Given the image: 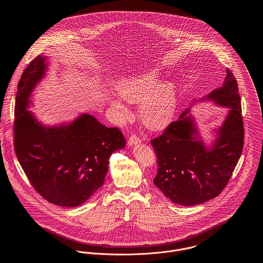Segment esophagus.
<instances>
[{"label":"esophagus","mask_w":263,"mask_h":263,"mask_svg":"<svg viewBox=\"0 0 263 263\" xmlns=\"http://www.w3.org/2000/svg\"><path fill=\"white\" fill-rule=\"evenodd\" d=\"M139 143H141V140H140V138H138L136 135H131V136L129 137L128 145H129L130 147H133V146L137 145Z\"/></svg>","instance_id":"1"}]
</instances>
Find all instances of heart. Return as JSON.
Masks as SVG:
<instances>
[{"label":"heart","mask_w":263,"mask_h":263,"mask_svg":"<svg viewBox=\"0 0 263 263\" xmlns=\"http://www.w3.org/2000/svg\"><path fill=\"white\" fill-rule=\"evenodd\" d=\"M157 71L150 70L128 76L117 85L121 100L140 104V120L152 131H162L174 119L177 98L175 83L168 80L160 81ZM120 99H111L109 104L122 120L129 118L130 113Z\"/></svg>","instance_id":"1"}]
</instances>
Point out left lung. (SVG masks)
<instances>
[{"mask_svg": "<svg viewBox=\"0 0 263 263\" xmlns=\"http://www.w3.org/2000/svg\"><path fill=\"white\" fill-rule=\"evenodd\" d=\"M228 108L209 147L202 141L189 108L151 141L158 158L154 183L174 203L193 206L217 197L226 187L243 149L245 130L238 83L227 69L221 88L200 100Z\"/></svg>", "mask_w": 263, "mask_h": 263, "instance_id": "left-lung-1", "label": "left lung"}]
</instances>
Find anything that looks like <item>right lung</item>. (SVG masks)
Returning a JSON list of instances; mask_svg holds the SVG:
<instances>
[{
	"label": "right lung",
	"mask_w": 263,
	"mask_h": 263,
	"mask_svg": "<svg viewBox=\"0 0 263 263\" xmlns=\"http://www.w3.org/2000/svg\"><path fill=\"white\" fill-rule=\"evenodd\" d=\"M46 71V57L39 55L18 82L14 151L28 180L44 199L57 206L76 207L103 184L109 157L123 149L126 141L118 128L102 125L86 113L68 124H41L27 107Z\"/></svg>",
	"instance_id": "right-lung-1"
}]
</instances>
